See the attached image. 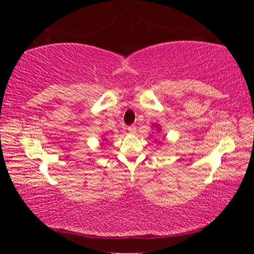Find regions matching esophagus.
I'll return each mask as SVG.
<instances>
[{"mask_svg":"<svg viewBox=\"0 0 254 254\" xmlns=\"http://www.w3.org/2000/svg\"><path fill=\"white\" fill-rule=\"evenodd\" d=\"M127 131L130 132L131 134H134L136 132V127L135 126H130V127H127Z\"/></svg>","mask_w":254,"mask_h":254,"instance_id":"esophagus-1","label":"esophagus"}]
</instances>
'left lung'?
Segmentation results:
<instances>
[{"label": "left lung", "mask_w": 254, "mask_h": 254, "mask_svg": "<svg viewBox=\"0 0 254 254\" xmlns=\"http://www.w3.org/2000/svg\"><path fill=\"white\" fill-rule=\"evenodd\" d=\"M155 126H156V124H155Z\"/></svg>", "instance_id": "left-lung-1"}]
</instances>
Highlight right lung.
I'll return each mask as SVG.
<instances>
[{"instance_id":"add662e5","label":"right lung","mask_w":254,"mask_h":254,"mask_svg":"<svg viewBox=\"0 0 254 254\" xmlns=\"http://www.w3.org/2000/svg\"><path fill=\"white\" fill-rule=\"evenodd\" d=\"M104 141H106V139H104Z\"/></svg>"}]
</instances>
